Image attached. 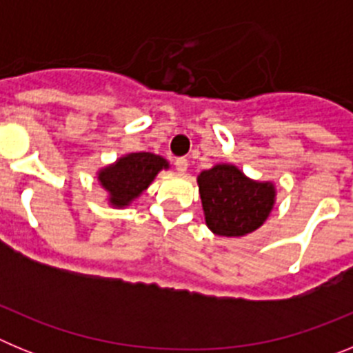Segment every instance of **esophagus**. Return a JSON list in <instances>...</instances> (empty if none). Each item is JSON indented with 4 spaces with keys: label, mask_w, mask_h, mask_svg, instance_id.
Here are the masks:
<instances>
[{
    "label": "esophagus",
    "mask_w": 353,
    "mask_h": 353,
    "mask_svg": "<svg viewBox=\"0 0 353 353\" xmlns=\"http://www.w3.org/2000/svg\"><path fill=\"white\" fill-rule=\"evenodd\" d=\"M174 168H176V171H179V173H185L187 168H189V161L183 157L176 159V161H174Z\"/></svg>",
    "instance_id": "1"
}]
</instances>
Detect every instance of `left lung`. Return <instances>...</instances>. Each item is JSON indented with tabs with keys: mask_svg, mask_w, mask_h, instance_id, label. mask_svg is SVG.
Listing matches in <instances>:
<instances>
[{
	"mask_svg": "<svg viewBox=\"0 0 353 353\" xmlns=\"http://www.w3.org/2000/svg\"><path fill=\"white\" fill-rule=\"evenodd\" d=\"M198 187L208 230L228 239L256 232L276 205L274 182L249 179L230 162H219L201 171Z\"/></svg>",
	"mask_w": 353,
	"mask_h": 353,
	"instance_id": "1",
	"label": "left lung"
}]
</instances>
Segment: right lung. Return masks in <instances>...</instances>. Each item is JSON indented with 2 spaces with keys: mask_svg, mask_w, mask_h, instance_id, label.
I'll list each match as a JSON object with an SVG mask.
<instances>
[{
  "mask_svg": "<svg viewBox=\"0 0 353 353\" xmlns=\"http://www.w3.org/2000/svg\"><path fill=\"white\" fill-rule=\"evenodd\" d=\"M162 170H170V162L150 152H132L97 171V180L108 192L109 207L127 208L152 185Z\"/></svg>",
  "mask_w": 353,
  "mask_h": 353,
  "instance_id": "1",
  "label": "right lung"
}]
</instances>
